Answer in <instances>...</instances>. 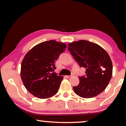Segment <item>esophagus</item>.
Here are the masks:
<instances>
[{
  "label": "esophagus",
  "instance_id": "esophagus-1",
  "mask_svg": "<svg viewBox=\"0 0 126 126\" xmlns=\"http://www.w3.org/2000/svg\"><path fill=\"white\" fill-rule=\"evenodd\" d=\"M70 77H72V76H65L66 78H70Z\"/></svg>",
  "mask_w": 126,
  "mask_h": 126
}]
</instances>
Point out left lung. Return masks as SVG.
Returning <instances> with one entry per match:
<instances>
[{"label":"left lung","instance_id":"8db88e82","mask_svg":"<svg viewBox=\"0 0 126 126\" xmlns=\"http://www.w3.org/2000/svg\"><path fill=\"white\" fill-rule=\"evenodd\" d=\"M68 49L80 66L86 69L85 77H79L74 92L83 98L97 96L107 87L112 75L109 54L99 45L86 40L69 43Z\"/></svg>","mask_w":126,"mask_h":126}]
</instances>
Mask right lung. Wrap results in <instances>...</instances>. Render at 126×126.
Returning <instances> with one entry per match:
<instances>
[{"label": "right lung", "mask_w": 126, "mask_h": 126, "mask_svg": "<svg viewBox=\"0 0 126 126\" xmlns=\"http://www.w3.org/2000/svg\"><path fill=\"white\" fill-rule=\"evenodd\" d=\"M63 42L50 40L34 46L24 57L20 77L26 88L39 99L52 97L58 92L63 77L53 72L60 54L66 49Z\"/></svg>", "instance_id": "1"}]
</instances>
